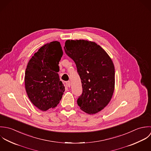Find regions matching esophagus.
Listing matches in <instances>:
<instances>
[{"instance_id": "34e87169", "label": "esophagus", "mask_w": 151, "mask_h": 151, "mask_svg": "<svg viewBox=\"0 0 151 151\" xmlns=\"http://www.w3.org/2000/svg\"><path fill=\"white\" fill-rule=\"evenodd\" d=\"M65 85H66V86H67V87H70V81H66V82H65Z\"/></svg>"}]
</instances>
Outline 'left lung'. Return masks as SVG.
<instances>
[{"mask_svg":"<svg viewBox=\"0 0 151 151\" xmlns=\"http://www.w3.org/2000/svg\"><path fill=\"white\" fill-rule=\"evenodd\" d=\"M66 55L75 62L82 87L78 105L86 113L93 114L110 102L114 90L115 69L106 52L94 42L67 40Z\"/></svg>","mask_w":151,"mask_h":151,"instance_id":"obj_1","label":"left lung"}]
</instances>
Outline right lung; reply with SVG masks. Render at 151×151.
<instances>
[{
	"label": "right lung",
	"mask_w": 151,
	"mask_h": 151,
	"mask_svg": "<svg viewBox=\"0 0 151 151\" xmlns=\"http://www.w3.org/2000/svg\"><path fill=\"white\" fill-rule=\"evenodd\" d=\"M63 55L60 42L48 43L34 54L25 72V87L32 103L42 111L55 107L65 91L59 62Z\"/></svg>",
	"instance_id": "add662e5"
}]
</instances>
